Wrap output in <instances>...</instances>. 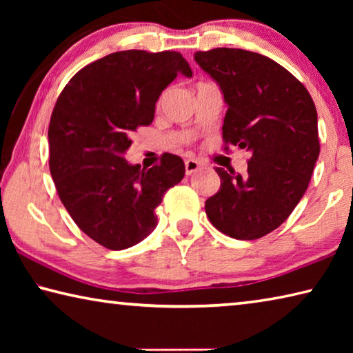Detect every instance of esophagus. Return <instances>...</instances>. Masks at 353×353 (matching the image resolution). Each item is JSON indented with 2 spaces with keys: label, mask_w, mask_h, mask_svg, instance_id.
Returning a JSON list of instances; mask_svg holds the SVG:
<instances>
[{
  "label": "esophagus",
  "mask_w": 353,
  "mask_h": 353,
  "mask_svg": "<svg viewBox=\"0 0 353 353\" xmlns=\"http://www.w3.org/2000/svg\"><path fill=\"white\" fill-rule=\"evenodd\" d=\"M199 166H201V163L198 162V160H194V159H188V160H185V172H187V174L190 176V174H193V172H196L199 170Z\"/></svg>",
  "instance_id": "34e87169"
}]
</instances>
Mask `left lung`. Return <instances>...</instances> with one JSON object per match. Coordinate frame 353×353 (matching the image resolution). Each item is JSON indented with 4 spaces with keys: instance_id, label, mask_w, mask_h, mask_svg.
<instances>
[{
    "instance_id": "1",
    "label": "left lung",
    "mask_w": 353,
    "mask_h": 353,
    "mask_svg": "<svg viewBox=\"0 0 353 353\" xmlns=\"http://www.w3.org/2000/svg\"><path fill=\"white\" fill-rule=\"evenodd\" d=\"M194 61L229 105L224 149L252 152L246 174L216 168L221 187L205 201V213L223 234L256 240L277 229L308 188L319 157L314 103L288 70L256 52L214 48L198 51Z\"/></svg>"
}]
</instances>
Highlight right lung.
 Wrapping results in <instances>:
<instances>
[{
  "instance_id": "right-lung-1",
  "label": "right lung",
  "mask_w": 353,
  "mask_h": 353,
  "mask_svg": "<svg viewBox=\"0 0 353 353\" xmlns=\"http://www.w3.org/2000/svg\"><path fill=\"white\" fill-rule=\"evenodd\" d=\"M181 73L193 74L181 52L118 51L77 71L59 94L48 129L52 181L77 227L107 249L151 234L155 208L185 176L174 154L149 170L124 159L130 135L152 123L159 97Z\"/></svg>"
}]
</instances>
